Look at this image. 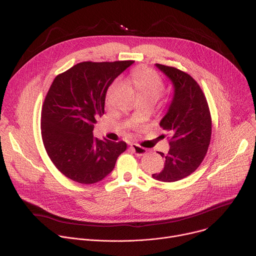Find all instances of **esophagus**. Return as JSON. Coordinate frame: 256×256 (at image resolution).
Listing matches in <instances>:
<instances>
[{
  "instance_id": "esophagus-1",
  "label": "esophagus",
  "mask_w": 256,
  "mask_h": 256,
  "mask_svg": "<svg viewBox=\"0 0 256 256\" xmlns=\"http://www.w3.org/2000/svg\"><path fill=\"white\" fill-rule=\"evenodd\" d=\"M130 149H132V153H134L136 156H144L147 154V149L140 147V146H138L136 144H132Z\"/></svg>"
}]
</instances>
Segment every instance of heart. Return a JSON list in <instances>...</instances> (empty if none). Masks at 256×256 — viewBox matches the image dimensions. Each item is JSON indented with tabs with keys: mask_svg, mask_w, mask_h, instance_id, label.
<instances>
[{
	"mask_svg": "<svg viewBox=\"0 0 256 256\" xmlns=\"http://www.w3.org/2000/svg\"><path fill=\"white\" fill-rule=\"evenodd\" d=\"M132 81L138 88L140 96H149L158 99L164 89V84L161 78L154 70L148 68H140L136 70L132 76ZM120 85V81L114 80L108 87L105 95L106 106L110 107L112 105L114 93Z\"/></svg>",
	"mask_w": 256,
	"mask_h": 256,
	"instance_id": "1",
	"label": "heart"
}]
</instances>
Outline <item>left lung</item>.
<instances>
[{"instance_id":"left-lung-1","label":"left lung","mask_w":256,"mask_h":256,"mask_svg":"<svg viewBox=\"0 0 256 256\" xmlns=\"http://www.w3.org/2000/svg\"><path fill=\"white\" fill-rule=\"evenodd\" d=\"M171 80L174 95L160 126L167 132L170 149L164 168L152 176L164 182H174L194 173L208 152L212 136V118L206 98L198 82L186 72L156 64Z\"/></svg>"}]
</instances>
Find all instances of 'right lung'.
<instances>
[{
  "instance_id": "right-lung-1",
  "label": "right lung",
  "mask_w": 256,
  "mask_h": 256,
  "mask_svg": "<svg viewBox=\"0 0 256 256\" xmlns=\"http://www.w3.org/2000/svg\"><path fill=\"white\" fill-rule=\"evenodd\" d=\"M132 60L83 62L58 75L42 109V136L54 165L64 176L92 184L110 173L126 142L93 136L104 114L105 95Z\"/></svg>"
}]
</instances>
